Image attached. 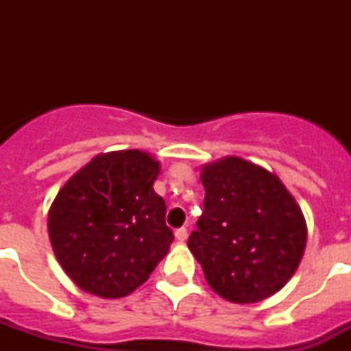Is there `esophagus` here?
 Returning a JSON list of instances; mask_svg holds the SVG:
<instances>
[{
  "instance_id": "34e87169",
  "label": "esophagus",
  "mask_w": 351,
  "mask_h": 351,
  "mask_svg": "<svg viewBox=\"0 0 351 351\" xmlns=\"http://www.w3.org/2000/svg\"><path fill=\"white\" fill-rule=\"evenodd\" d=\"M176 239H178L179 243H184L186 239H188V228H184V226L178 228V230H176Z\"/></svg>"
}]
</instances>
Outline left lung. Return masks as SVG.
<instances>
[{"mask_svg": "<svg viewBox=\"0 0 351 351\" xmlns=\"http://www.w3.org/2000/svg\"><path fill=\"white\" fill-rule=\"evenodd\" d=\"M204 213L188 247L223 299L251 304L288 283L306 247V221L278 176L228 156L202 169Z\"/></svg>", "mask_w": 351, "mask_h": 351, "instance_id": "1", "label": "left lung"}]
</instances>
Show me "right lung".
I'll return each mask as SVG.
<instances>
[{
	"instance_id": "right-lung-1",
	"label": "right lung",
	"mask_w": 351,
	"mask_h": 351,
	"mask_svg": "<svg viewBox=\"0 0 351 351\" xmlns=\"http://www.w3.org/2000/svg\"><path fill=\"white\" fill-rule=\"evenodd\" d=\"M144 151L98 154L61 188L49 210L52 250L71 281L104 299L137 290L169 253L173 234Z\"/></svg>"
}]
</instances>
